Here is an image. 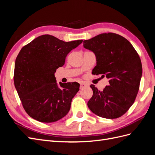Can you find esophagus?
Instances as JSON below:
<instances>
[{"instance_id":"34e87169","label":"esophagus","mask_w":155,"mask_h":155,"mask_svg":"<svg viewBox=\"0 0 155 155\" xmlns=\"http://www.w3.org/2000/svg\"><path fill=\"white\" fill-rule=\"evenodd\" d=\"M86 86H87V84L86 83H80V89L84 88Z\"/></svg>"}]
</instances>
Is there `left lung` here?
Listing matches in <instances>:
<instances>
[{
	"instance_id": "1",
	"label": "left lung",
	"mask_w": 155,
	"mask_h": 155,
	"mask_svg": "<svg viewBox=\"0 0 155 155\" xmlns=\"http://www.w3.org/2000/svg\"><path fill=\"white\" fill-rule=\"evenodd\" d=\"M83 47L96 55L92 74L109 79V85L102 91L90 86L93 96L87 103L88 108L102 118H119L132 106L139 90L142 66L138 53L127 39L114 33L85 40Z\"/></svg>"
}]
</instances>
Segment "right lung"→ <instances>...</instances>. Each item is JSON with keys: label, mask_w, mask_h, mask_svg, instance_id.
Here are the masks:
<instances>
[{"label": "right lung", "mask_w": 155, "mask_h": 155, "mask_svg": "<svg viewBox=\"0 0 155 155\" xmlns=\"http://www.w3.org/2000/svg\"><path fill=\"white\" fill-rule=\"evenodd\" d=\"M82 42H64L43 35L21 50L15 60L14 84L23 107L32 118L51 123L68 114L79 84L58 85L54 74L64 64L67 54Z\"/></svg>", "instance_id": "obj_1"}]
</instances>
